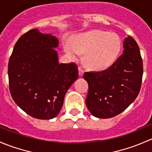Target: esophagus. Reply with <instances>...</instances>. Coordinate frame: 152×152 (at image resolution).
<instances>
[{
  "label": "esophagus",
  "instance_id": "1",
  "mask_svg": "<svg viewBox=\"0 0 152 152\" xmlns=\"http://www.w3.org/2000/svg\"><path fill=\"white\" fill-rule=\"evenodd\" d=\"M84 74V70H82L81 67H79V76H82Z\"/></svg>",
  "mask_w": 152,
  "mask_h": 152
}]
</instances>
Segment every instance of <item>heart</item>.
Instances as JSON below:
<instances>
[{"mask_svg":"<svg viewBox=\"0 0 152 152\" xmlns=\"http://www.w3.org/2000/svg\"><path fill=\"white\" fill-rule=\"evenodd\" d=\"M64 49L73 59L78 58L79 53H85L86 66L101 70L115 63L121 49V40L113 32L92 30L75 36L72 43L65 42Z\"/></svg>","mask_w":152,"mask_h":152,"instance_id":"heart-1","label":"heart"}]
</instances>
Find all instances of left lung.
<instances>
[{"mask_svg": "<svg viewBox=\"0 0 152 152\" xmlns=\"http://www.w3.org/2000/svg\"><path fill=\"white\" fill-rule=\"evenodd\" d=\"M124 52L113 65L99 72H85L89 90L86 105L93 116L115 117L124 111L140 93L143 73L140 48L129 36L124 41Z\"/></svg>", "mask_w": 152, "mask_h": 152, "instance_id": "left-lung-1", "label": "left lung"}]
</instances>
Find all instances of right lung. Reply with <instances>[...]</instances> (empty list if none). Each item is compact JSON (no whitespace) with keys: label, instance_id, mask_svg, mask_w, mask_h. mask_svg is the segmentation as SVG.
<instances>
[{"label":"right lung","instance_id":"obj_1","mask_svg":"<svg viewBox=\"0 0 152 152\" xmlns=\"http://www.w3.org/2000/svg\"><path fill=\"white\" fill-rule=\"evenodd\" d=\"M59 40L50 34L31 29L19 38L9 61L11 96L31 117L49 120L63 105L65 93L78 79L73 62L59 64Z\"/></svg>","mask_w":152,"mask_h":152}]
</instances>
